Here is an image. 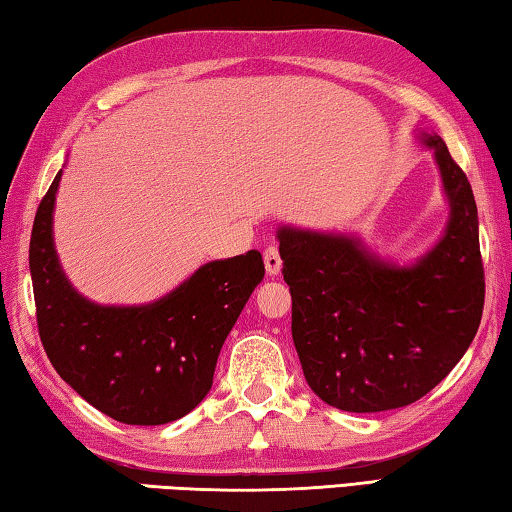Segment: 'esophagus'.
Wrapping results in <instances>:
<instances>
[{"label":"esophagus","mask_w":512,"mask_h":512,"mask_svg":"<svg viewBox=\"0 0 512 512\" xmlns=\"http://www.w3.org/2000/svg\"><path fill=\"white\" fill-rule=\"evenodd\" d=\"M263 261H265V270L270 276H279L281 274V256H279V249L276 247H267L265 254H263Z\"/></svg>","instance_id":"34e87169"}]
</instances>
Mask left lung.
I'll use <instances>...</instances> for the list:
<instances>
[{
	"label": "left lung",
	"instance_id": "obj_1",
	"mask_svg": "<svg viewBox=\"0 0 512 512\" xmlns=\"http://www.w3.org/2000/svg\"><path fill=\"white\" fill-rule=\"evenodd\" d=\"M433 152L449 217L413 263L388 261L354 233L276 231L292 297V340L311 390L349 413L413 404L454 370L483 313L479 213L465 172L438 133Z\"/></svg>",
	"mask_w": 512,
	"mask_h": 512
}]
</instances>
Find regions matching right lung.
<instances>
[{
    "label": "right lung",
    "mask_w": 512,
    "mask_h": 512,
    "mask_svg": "<svg viewBox=\"0 0 512 512\" xmlns=\"http://www.w3.org/2000/svg\"><path fill=\"white\" fill-rule=\"evenodd\" d=\"M63 170L33 220L29 270L38 331L61 379L122 424L156 426L188 415L213 385L217 356L251 292L261 251L211 261L161 299L104 306L72 286L54 245Z\"/></svg>",
    "instance_id": "1"
}]
</instances>
